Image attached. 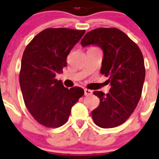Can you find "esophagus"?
Wrapping results in <instances>:
<instances>
[{"label": "esophagus", "mask_w": 159, "mask_h": 159, "mask_svg": "<svg viewBox=\"0 0 159 159\" xmlns=\"http://www.w3.org/2000/svg\"><path fill=\"white\" fill-rule=\"evenodd\" d=\"M84 92H85V95H92V91L89 90V89H84Z\"/></svg>", "instance_id": "1"}]
</instances>
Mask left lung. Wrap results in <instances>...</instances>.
<instances>
[{
    "label": "left lung",
    "mask_w": 159,
    "mask_h": 159,
    "mask_svg": "<svg viewBox=\"0 0 159 159\" xmlns=\"http://www.w3.org/2000/svg\"><path fill=\"white\" fill-rule=\"evenodd\" d=\"M82 46L95 45L103 50L100 73L109 77V93L95 91L100 105L92 111L93 121L102 128H113L126 122L140 100L145 77L144 58L128 36L115 28H100L85 35Z\"/></svg>",
    "instance_id": "left-lung-1"
}]
</instances>
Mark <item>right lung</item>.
Wrapping results in <instances>:
<instances>
[{
	"label": "right lung",
	"mask_w": 159,
	"mask_h": 159,
	"mask_svg": "<svg viewBox=\"0 0 159 159\" xmlns=\"http://www.w3.org/2000/svg\"><path fill=\"white\" fill-rule=\"evenodd\" d=\"M85 33L70 28H46L26 46L19 84L27 109L42 126L56 128L65 124L72 107L83 95V89L66 88L55 76L67 66V56Z\"/></svg>",
	"instance_id": "add662e5"
}]
</instances>
